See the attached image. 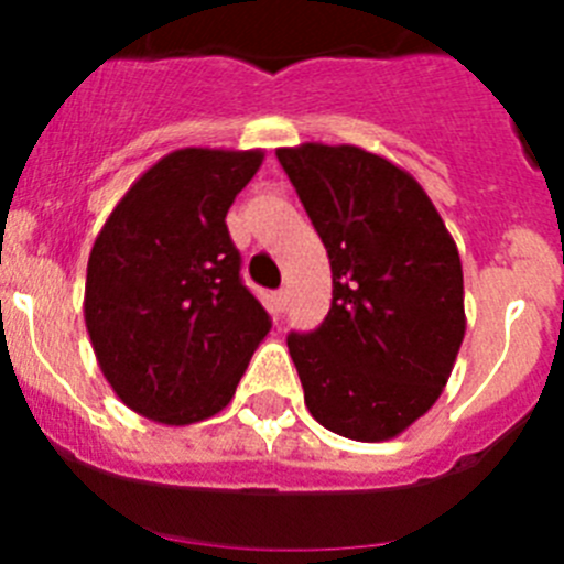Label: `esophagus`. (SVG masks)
<instances>
[{
    "instance_id": "esophagus-1",
    "label": "esophagus",
    "mask_w": 564,
    "mask_h": 564,
    "mask_svg": "<svg viewBox=\"0 0 564 564\" xmlns=\"http://www.w3.org/2000/svg\"><path fill=\"white\" fill-rule=\"evenodd\" d=\"M273 311L285 313L288 311V291H276L273 293Z\"/></svg>"
}]
</instances>
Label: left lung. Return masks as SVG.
<instances>
[{
  "label": "left lung",
  "instance_id": "8db88e82",
  "mask_svg": "<svg viewBox=\"0 0 564 564\" xmlns=\"http://www.w3.org/2000/svg\"><path fill=\"white\" fill-rule=\"evenodd\" d=\"M330 257L333 302L291 333L311 415L364 443L398 437L432 410L466 333L455 239L421 183L367 149H276Z\"/></svg>",
  "mask_w": 564,
  "mask_h": 564
}]
</instances>
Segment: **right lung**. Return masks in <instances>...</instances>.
<instances>
[{
	"label": "right lung",
	"instance_id": "right-lung-1",
	"mask_svg": "<svg viewBox=\"0 0 564 564\" xmlns=\"http://www.w3.org/2000/svg\"><path fill=\"white\" fill-rule=\"evenodd\" d=\"M262 149L188 147L138 177L89 251L84 322L98 367L129 410L166 426L217 415L271 318L239 279L234 197Z\"/></svg>",
	"mask_w": 564,
	"mask_h": 564
}]
</instances>
